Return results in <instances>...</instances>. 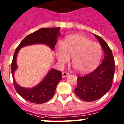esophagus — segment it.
<instances>
[{"instance_id":"obj_1","label":"esophagus","mask_w":124,"mask_h":124,"mask_svg":"<svg viewBox=\"0 0 124 124\" xmlns=\"http://www.w3.org/2000/svg\"><path fill=\"white\" fill-rule=\"evenodd\" d=\"M69 75V73H66V72H63L62 73V77H63V78H65L66 77H68Z\"/></svg>"}]
</instances>
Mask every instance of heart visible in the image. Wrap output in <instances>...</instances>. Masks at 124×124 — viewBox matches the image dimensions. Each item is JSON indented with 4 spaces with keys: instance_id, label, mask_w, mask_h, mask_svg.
<instances>
[{
    "instance_id": "1",
    "label": "heart",
    "mask_w": 124,
    "mask_h": 124,
    "mask_svg": "<svg viewBox=\"0 0 124 124\" xmlns=\"http://www.w3.org/2000/svg\"><path fill=\"white\" fill-rule=\"evenodd\" d=\"M56 59L60 64H65L71 57V63L81 73L91 71L99 64L102 49L98 43L92 42L82 35L70 36L55 49Z\"/></svg>"
}]
</instances>
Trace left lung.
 <instances>
[{
    "mask_svg": "<svg viewBox=\"0 0 124 124\" xmlns=\"http://www.w3.org/2000/svg\"><path fill=\"white\" fill-rule=\"evenodd\" d=\"M94 36L103 48L105 56L102 63L93 72L77 78L75 93L85 101H96L103 96L111 88L115 73V61L111 50L102 38L96 34Z\"/></svg>",
    "mask_w": 124,
    "mask_h": 124,
    "instance_id": "8db88e82",
    "label": "left lung"
}]
</instances>
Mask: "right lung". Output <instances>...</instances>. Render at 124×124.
<instances>
[{
	"label": "right lung",
	"mask_w": 124,
	"mask_h": 124,
	"mask_svg": "<svg viewBox=\"0 0 124 124\" xmlns=\"http://www.w3.org/2000/svg\"><path fill=\"white\" fill-rule=\"evenodd\" d=\"M60 28H43L28 35L21 41L16 48L13 56L11 64V72L15 89L17 93L25 100L30 103L42 104L52 98L54 95L57 85L62 78L61 71L55 69H51L44 79L36 86L31 88H25L17 84L14 78V72L18 66L16 63L17 55L20 49L30 45L41 44L49 47L54 51L55 45L60 37Z\"/></svg>",
	"instance_id": "add662e5"
}]
</instances>
